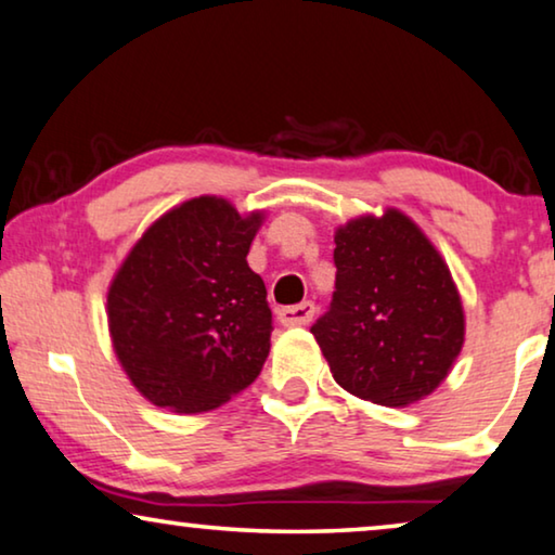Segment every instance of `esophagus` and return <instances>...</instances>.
Segmentation results:
<instances>
[{"label": "esophagus", "instance_id": "obj_1", "mask_svg": "<svg viewBox=\"0 0 555 555\" xmlns=\"http://www.w3.org/2000/svg\"><path fill=\"white\" fill-rule=\"evenodd\" d=\"M312 315H315V305L312 302H300V305H291V308H283L278 312V320L287 327H300L308 325Z\"/></svg>", "mask_w": 555, "mask_h": 555}]
</instances>
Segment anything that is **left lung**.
<instances>
[{"mask_svg": "<svg viewBox=\"0 0 555 555\" xmlns=\"http://www.w3.org/2000/svg\"><path fill=\"white\" fill-rule=\"evenodd\" d=\"M331 310L310 327L335 383L377 405L430 396L461 356L465 312L451 270L396 207L335 228Z\"/></svg>", "mask_w": 555, "mask_h": 555, "instance_id": "8db88e82", "label": "left lung"}]
</instances>
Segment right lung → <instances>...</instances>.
<instances>
[{"label": "right lung", "mask_w": 555, "mask_h": 555, "mask_svg": "<svg viewBox=\"0 0 555 555\" xmlns=\"http://www.w3.org/2000/svg\"><path fill=\"white\" fill-rule=\"evenodd\" d=\"M262 210L199 195L132 245L107 287V327L125 375L152 405L207 413L243 392L270 352L268 291L247 264Z\"/></svg>", "instance_id": "right-lung-1"}]
</instances>
